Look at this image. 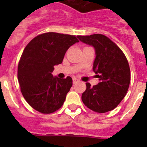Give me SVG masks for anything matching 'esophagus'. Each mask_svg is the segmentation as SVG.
Wrapping results in <instances>:
<instances>
[{
  "instance_id": "1",
  "label": "esophagus",
  "mask_w": 147,
  "mask_h": 147,
  "mask_svg": "<svg viewBox=\"0 0 147 147\" xmlns=\"http://www.w3.org/2000/svg\"><path fill=\"white\" fill-rule=\"evenodd\" d=\"M78 82H80V80H77V79H76V77H74V78H73V82L74 83V84H75V83Z\"/></svg>"
}]
</instances>
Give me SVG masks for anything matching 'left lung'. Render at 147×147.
Segmentation results:
<instances>
[{"instance_id":"1","label":"left lung","mask_w":147,"mask_h":147,"mask_svg":"<svg viewBox=\"0 0 147 147\" xmlns=\"http://www.w3.org/2000/svg\"><path fill=\"white\" fill-rule=\"evenodd\" d=\"M77 37L94 49L93 71L99 80L93 87L86 83V90L82 95L83 103L96 113L113 110L127 94L130 82V70L125 55L105 35L95 34Z\"/></svg>"}]
</instances>
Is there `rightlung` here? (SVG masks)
Instances as JSON below:
<instances>
[{
    "label": "right lung",
    "instance_id": "1",
    "mask_svg": "<svg viewBox=\"0 0 147 147\" xmlns=\"http://www.w3.org/2000/svg\"><path fill=\"white\" fill-rule=\"evenodd\" d=\"M78 42L73 35L48 32L26 45L18 64V78L23 97L34 110L48 114L62 106L73 80L71 76H53L52 72L67 49Z\"/></svg>",
    "mask_w": 147,
    "mask_h": 147
}]
</instances>
